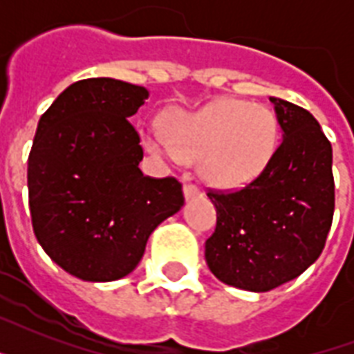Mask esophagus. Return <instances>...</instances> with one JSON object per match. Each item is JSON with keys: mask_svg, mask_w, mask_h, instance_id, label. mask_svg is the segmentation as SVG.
<instances>
[{"mask_svg": "<svg viewBox=\"0 0 354 354\" xmlns=\"http://www.w3.org/2000/svg\"><path fill=\"white\" fill-rule=\"evenodd\" d=\"M183 194H185V200H189V198H194V196H200L202 193H200V189L196 187L194 183L187 182L185 185H183Z\"/></svg>", "mask_w": 354, "mask_h": 354, "instance_id": "esophagus-1", "label": "esophagus"}]
</instances>
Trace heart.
<instances>
[{
	"label": "heart",
	"mask_w": 354,
	"mask_h": 354,
	"mask_svg": "<svg viewBox=\"0 0 354 354\" xmlns=\"http://www.w3.org/2000/svg\"><path fill=\"white\" fill-rule=\"evenodd\" d=\"M171 136L160 124L145 130V147L161 160L180 165L200 161L205 182L239 189L253 182L277 149V121L263 104L241 99H216L196 112L169 118Z\"/></svg>",
	"instance_id": "b5f03b06"
}]
</instances>
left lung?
Instances as JSON below:
<instances>
[{
  "mask_svg": "<svg viewBox=\"0 0 354 354\" xmlns=\"http://www.w3.org/2000/svg\"><path fill=\"white\" fill-rule=\"evenodd\" d=\"M283 141L252 183L209 191L215 233L205 261L216 279L268 292L296 279L319 257L335 213L333 147L305 108L270 97Z\"/></svg>",
  "mask_w": 354,
  "mask_h": 354,
  "instance_id": "8db88e82",
  "label": "left lung"
}]
</instances>
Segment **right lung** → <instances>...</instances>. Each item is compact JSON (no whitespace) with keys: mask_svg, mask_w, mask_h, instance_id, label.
<instances>
[{"mask_svg":"<svg viewBox=\"0 0 354 354\" xmlns=\"http://www.w3.org/2000/svg\"><path fill=\"white\" fill-rule=\"evenodd\" d=\"M149 99L143 86L86 79L38 121L27 185L44 252L82 281L121 279L139 264L150 233L182 209L176 178L143 176V149L128 118Z\"/></svg>","mask_w":354,"mask_h":354,"instance_id":"add662e5","label":"right lung"}]
</instances>
